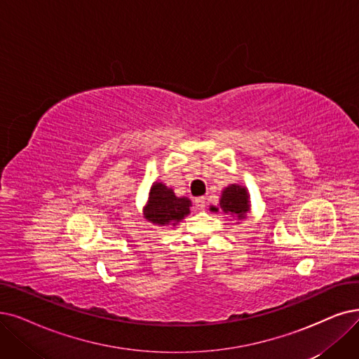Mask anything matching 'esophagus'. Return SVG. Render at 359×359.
Segmentation results:
<instances>
[{
    "instance_id": "1",
    "label": "esophagus",
    "mask_w": 359,
    "mask_h": 359,
    "mask_svg": "<svg viewBox=\"0 0 359 359\" xmlns=\"http://www.w3.org/2000/svg\"><path fill=\"white\" fill-rule=\"evenodd\" d=\"M196 208H197L198 210H205V209H206V198H205V197L196 198Z\"/></svg>"
}]
</instances>
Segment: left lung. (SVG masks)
<instances>
[{
    "label": "left lung",
    "mask_w": 359,
    "mask_h": 359,
    "mask_svg": "<svg viewBox=\"0 0 359 359\" xmlns=\"http://www.w3.org/2000/svg\"><path fill=\"white\" fill-rule=\"evenodd\" d=\"M221 209L226 215H233V217L243 219L246 217V212H249V197L246 189L240 187V185H229L224 191L219 200ZM212 210H218L217 208H212Z\"/></svg>",
    "instance_id": "8db88e82"
}]
</instances>
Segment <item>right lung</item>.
Here are the masks:
<instances>
[{"label": "right lung", "mask_w": 359, "mask_h": 359, "mask_svg": "<svg viewBox=\"0 0 359 359\" xmlns=\"http://www.w3.org/2000/svg\"><path fill=\"white\" fill-rule=\"evenodd\" d=\"M191 202L187 197H177L165 184L157 182L150 190L149 203L144 209V217L153 224L168 225L177 224L190 213Z\"/></svg>", "instance_id": "right-lung-1"}]
</instances>
